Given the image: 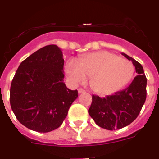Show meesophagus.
<instances>
[{
  "label": "esophagus",
  "mask_w": 159,
  "mask_h": 159,
  "mask_svg": "<svg viewBox=\"0 0 159 159\" xmlns=\"http://www.w3.org/2000/svg\"><path fill=\"white\" fill-rule=\"evenodd\" d=\"M78 92H79V94L84 93V92H85V90H84V89H83V88H79V89H78Z\"/></svg>",
  "instance_id": "obj_1"
}]
</instances>
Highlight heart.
<instances>
[{
	"label": "heart",
	"instance_id": "b5f03b06",
	"mask_svg": "<svg viewBox=\"0 0 159 159\" xmlns=\"http://www.w3.org/2000/svg\"><path fill=\"white\" fill-rule=\"evenodd\" d=\"M65 71L72 84H80L89 77V85L100 95L113 93L127 85L133 77L134 67L130 60L107 51L90 53L78 61L70 60Z\"/></svg>",
	"mask_w": 159,
	"mask_h": 159
}]
</instances>
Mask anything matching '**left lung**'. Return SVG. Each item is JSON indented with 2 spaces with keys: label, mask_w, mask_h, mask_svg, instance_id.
I'll use <instances>...</instances> for the list:
<instances>
[{
  "label": "left lung",
  "mask_w": 159,
  "mask_h": 159,
  "mask_svg": "<svg viewBox=\"0 0 159 159\" xmlns=\"http://www.w3.org/2000/svg\"><path fill=\"white\" fill-rule=\"evenodd\" d=\"M131 60L138 74L125 89L111 95H92V102L88 113L99 127L115 130L127 127L140 113L147 98V78L143 67L135 60L122 53Z\"/></svg>",
  "instance_id": "8db88e82"
}]
</instances>
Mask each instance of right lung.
<instances>
[{"label": "right lung", "instance_id": "obj_1", "mask_svg": "<svg viewBox=\"0 0 159 159\" xmlns=\"http://www.w3.org/2000/svg\"><path fill=\"white\" fill-rule=\"evenodd\" d=\"M62 51L50 44L20 64L10 88V105L18 121L34 131L46 133L62 124L78 91L64 83Z\"/></svg>", "mask_w": 159, "mask_h": 159}]
</instances>
